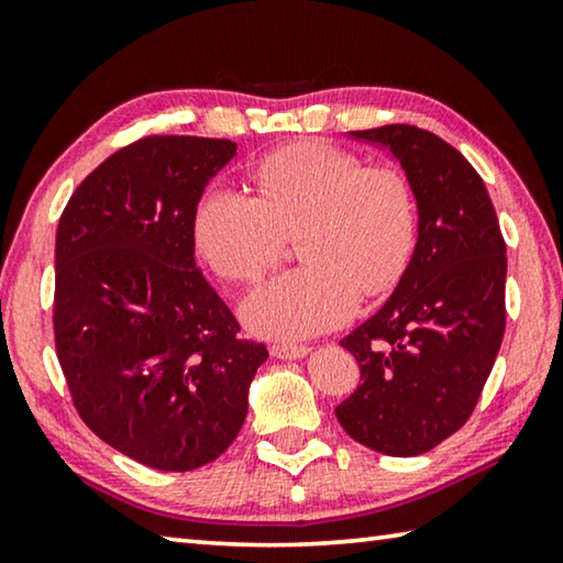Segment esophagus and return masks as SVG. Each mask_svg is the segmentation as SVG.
<instances>
[{"label": "esophagus", "mask_w": 563, "mask_h": 563, "mask_svg": "<svg viewBox=\"0 0 563 563\" xmlns=\"http://www.w3.org/2000/svg\"><path fill=\"white\" fill-rule=\"evenodd\" d=\"M308 352L310 347L295 345V342H273L271 345V355L278 360H302Z\"/></svg>", "instance_id": "1"}]
</instances>
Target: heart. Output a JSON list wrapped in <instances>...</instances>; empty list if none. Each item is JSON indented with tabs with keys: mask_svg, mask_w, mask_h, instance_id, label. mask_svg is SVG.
Listing matches in <instances>:
<instances>
[{
	"mask_svg": "<svg viewBox=\"0 0 563 563\" xmlns=\"http://www.w3.org/2000/svg\"><path fill=\"white\" fill-rule=\"evenodd\" d=\"M258 196L211 186L198 198L196 243L218 275L253 283L298 233V268L283 271L243 300L261 335L310 338L355 312L360 295L387 292L405 273L417 238V201L395 168H365L357 156L302 141L255 168Z\"/></svg>",
	"mask_w": 563,
	"mask_h": 563,
	"instance_id": "b5f03b06",
	"label": "heart"
}]
</instances>
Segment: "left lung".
Returning a JSON list of instances; mask_svg holds the SVG:
<instances>
[{
  "label": "left lung",
  "instance_id": "left-lung-1",
  "mask_svg": "<svg viewBox=\"0 0 563 563\" xmlns=\"http://www.w3.org/2000/svg\"><path fill=\"white\" fill-rule=\"evenodd\" d=\"M350 136L393 151L419 223L395 292L340 340L362 383L335 415L369 450L417 456L460 430L479 402L507 325V243L482 176L432 131L389 123Z\"/></svg>",
  "mask_w": 563,
  "mask_h": 563
}]
</instances>
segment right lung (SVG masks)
<instances>
[{"label": "right lung", "instance_id": "right-lung-1", "mask_svg": "<svg viewBox=\"0 0 563 563\" xmlns=\"http://www.w3.org/2000/svg\"><path fill=\"white\" fill-rule=\"evenodd\" d=\"M233 141L146 136L81 180L56 228L54 342L89 430L151 470L190 472L241 432L268 360L196 268L194 216Z\"/></svg>", "mask_w": 563, "mask_h": 563}]
</instances>
